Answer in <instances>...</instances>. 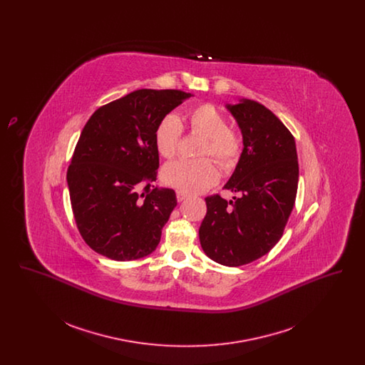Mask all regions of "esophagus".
I'll list each match as a JSON object with an SVG mask.
<instances>
[{
  "label": "esophagus",
  "instance_id": "1",
  "mask_svg": "<svg viewBox=\"0 0 365 365\" xmlns=\"http://www.w3.org/2000/svg\"><path fill=\"white\" fill-rule=\"evenodd\" d=\"M187 197H189V195H187L186 192H183V191L180 190L176 191V198H178L179 202H180V201H185Z\"/></svg>",
  "mask_w": 365,
  "mask_h": 365
}]
</instances>
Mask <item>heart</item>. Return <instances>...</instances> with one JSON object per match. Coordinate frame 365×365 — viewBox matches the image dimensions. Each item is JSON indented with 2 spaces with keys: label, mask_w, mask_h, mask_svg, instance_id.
<instances>
[{
  "label": "heart",
  "mask_w": 365,
  "mask_h": 365,
  "mask_svg": "<svg viewBox=\"0 0 365 365\" xmlns=\"http://www.w3.org/2000/svg\"><path fill=\"white\" fill-rule=\"evenodd\" d=\"M191 131L205 138L201 150L202 156L215 157L222 165H232L241 155V139L238 134L227 128L226 118L210 104L191 109L187 115ZM182 137V123L173 113L164 116L155 131L158 153L171 158L178 153ZM219 179V171L212 160L180 158L167 164L163 170L165 185L186 194H198L208 190Z\"/></svg>",
  "instance_id": "1"
}]
</instances>
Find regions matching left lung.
I'll list each match as a JSON object with an SVG mask.
<instances>
[{
    "instance_id": "obj_1",
    "label": "left lung",
    "mask_w": 365,
    "mask_h": 365,
    "mask_svg": "<svg viewBox=\"0 0 365 365\" xmlns=\"http://www.w3.org/2000/svg\"><path fill=\"white\" fill-rule=\"evenodd\" d=\"M238 123L243 149L225 189L226 201L207 197L200 227L204 253L222 265L240 267L267 255L283 235L298 187L294 137L264 105L242 98L226 105Z\"/></svg>"
}]
</instances>
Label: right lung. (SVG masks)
I'll use <instances>...</instances> for the list:
<instances>
[{"label": "right lung", "mask_w": 365, "mask_h": 365, "mask_svg": "<svg viewBox=\"0 0 365 365\" xmlns=\"http://www.w3.org/2000/svg\"><path fill=\"white\" fill-rule=\"evenodd\" d=\"M192 94L135 90L98 108L76 143L67 173L78 230L97 253L116 261L156 250L176 207L173 189L157 187L160 120Z\"/></svg>", "instance_id": "1"}]
</instances>
